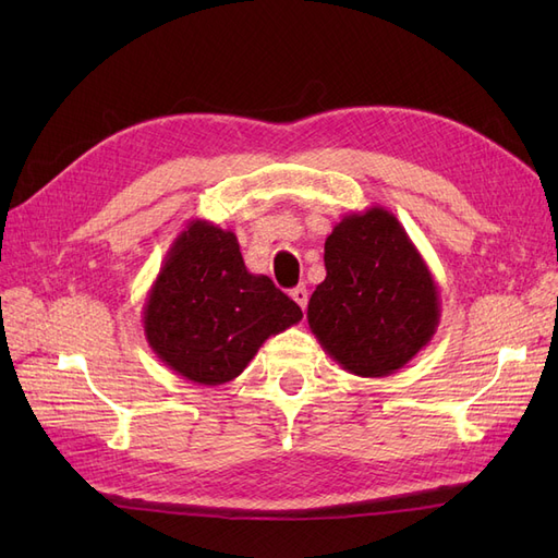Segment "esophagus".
Wrapping results in <instances>:
<instances>
[{
    "mask_svg": "<svg viewBox=\"0 0 558 558\" xmlns=\"http://www.w3.org/2000/svg\"><path fill=\"white\" fill-rule=\"evenodd\" d=\"M291 298L298 302V305L305 310L307 307V300H310V293H307V286H295V289L291 291Z\"/></svg>",
    "mask_w": 558,
    "mask_h": 558,
    "instance_id": "34e87169",
    "label": "esophagus"
}]
</instances>
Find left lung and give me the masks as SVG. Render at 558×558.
I'll return each mask as SVG.
<instances>
[{
  "mask_svg": "<svg viewBox=\"0 0 558 558\" xmlns=\"http://www.w3.org/2000/svg\"><path fill=\"white\" fill-rule=\"evenodd\" d=\"M326 279L310 298L318 344L356 377H388L440 324L437 283L410 234L384 207L351 211L326 238Z\"/></svg>",
  "mask_w": 558,
  "mask_h": 558,
  "instance_id": "left-lung-1",
  "label": "left lung"
}]
</instances>
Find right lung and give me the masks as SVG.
Here are the masks:
<instances>
[{"mask_svg": "<svg viewBox=\"0 0 558 558\" xmlns=\"http://www.w3.org/2000/svg\"><path fill=\"white\" fill-rule=\"evenodd\" d=\"M302 310L272 279L251 275L234 232L195 218L170 246L144 305V335L177 375L202 386L232 381L267 337Z\"/></svg>", "mask_w": 558, "mask_h": 558, "instance_id": "obj_1", "label": "right lung"}]
</instances>
